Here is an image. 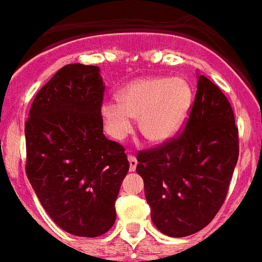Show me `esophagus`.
<instances>
[{"label":"esophagus","instance_id":"esophagus-1","mask_svg":"<svg viewBox=\"0 0 262 262\" xmlns=\"http://www.w3.org/2000/svg\"><path fill=\"white\" fill-rule=\"evenodd\" d=\"M128 162H129V171H134L137 169V165H138V161L137 158L134 156H128Z\"/></svg>","mask_w":262,"mask_h":262}]
</instances>
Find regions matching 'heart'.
I'll return each instance as SVG.
<instances>
[{
    "label": "heart",
    "mask_w": 262,
    "mask_h": 262,
    "mask_svg": "<svg viewBox=\"0 0 262 262\" xmlns=\"http://www.w3.org/2000/svg\"><path fill=\"white\" fill-rule=\"evenodd\" d=\"M192 88L184 78L150 77L134 81L119 93V102H106L102 118L111 137L121 139L139 118V131L150 143H164L177 134L189 114Z\"/></svg>",
    "instance_id": "1"
}]
</instances>
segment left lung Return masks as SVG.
Returning <instances> with one entry per match:
<instances>
[{
  "instance_id": "obj_1",
  "label": "left lung",
  "mask_w": 262,
  "mask_h": 262,
  "mask_svg": "<svg viewBox=\"0 0 262 262\" xmlns=\"http://www.w3.org/2000/svg\"><path fill=\"white\" fill-rule=\"evenodd\" d=\"M238 154L233 108L214 82L199 75L183 131L137 156L157 229L177 238L204 229L225 203Z\"/></svg>"
}]
</instances>
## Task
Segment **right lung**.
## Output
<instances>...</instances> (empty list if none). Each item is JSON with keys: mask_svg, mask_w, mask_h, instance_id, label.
Here are the masks:
<instances>
[{"mask_svg": "<svg viewBox=\"0 0 262 262\" xmlns=\"http://www.w3.org/2000/svg\"><path fill=\"white\" fill-rule=\"evenodd\" d=\"M97 66L66 64L37 92L25 121V173L60 229L98 237L114 226L129 169L125 148L102 134Z\"/></svg>", "mask_w": 262, "mask_h": 262, "instance_id": "1", "label": "right lung"}]
</instances>
